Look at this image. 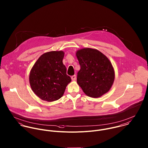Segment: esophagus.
<instances>
[{"mask_svg":"<svg viewBox=\"0 0 148 148\" xmlns=\"http://www.w3.org/2000/svg\"><path fill=\"white\" fill-rule=\"evenodd\" d=\"M71 79L72 81H75L76 80V75H73L71 77Z\"/></svg>","mask_w":148,"mask_h":148,"instance_id":"34e87169","label":"esophagus"}]
</instances>
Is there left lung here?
<instances>
[{
  "mask_svg": "<svg viewBox=\"0 0 148 148\" xmlns=\"http://www.w3.org/2000/svg\"><path fill=\"white\" fill-rule=\"evenodd\" d=\"M76 56L80 65L77 83L85 94L97 98L107 93L114 80V71L108 58L90 48L78 50Z\"/></svg>",
  "mask_w": 148,
  "mask_h": 148,
  "instance_id": "obj_1",
  "label": "left lung"
}]
</instances>
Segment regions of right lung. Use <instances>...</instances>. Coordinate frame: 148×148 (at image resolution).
<instances>
[{"label":"right lung","mask_w":148,"mask_h":148,"mask_svg":"<svg viewBox=\"0 0 148 148\" xmlns=\"http://www.w3.org/2000/svg\"><path fill=\"white\" fill-rule=\"evenodd\" d=\"M63 51L42 54L32 68L29 80L33 92L42 100L51 102L61 98L71 82L63 63Z\"/></svg>","instance_id":"1"}]
</instances>
